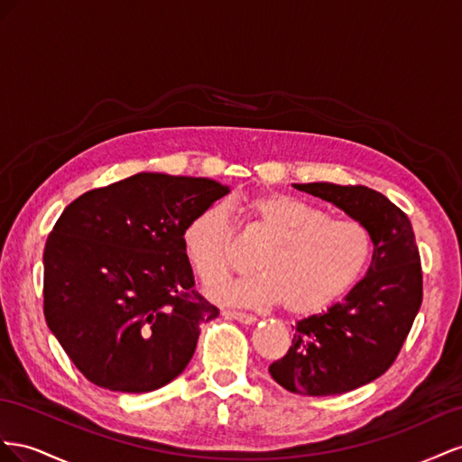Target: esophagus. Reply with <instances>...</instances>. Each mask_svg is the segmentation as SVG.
<instances>
[{"instance_id":"1","label":"esophagus","mask_w":462,"mask_h":462,"mask_svg":"<svg viewBox=\"0 0 462 462\" xmlns=\"http://www.w3.org/2000/svg\"><path fill=\"white\" fill-rule=\"evenodd\" d=\"M222 315H224V318H228V319H236V321L245 323V325H252V323H255V315H252V313L234 311V310H224V311H222Z\"/></svg>"}]
</instances>
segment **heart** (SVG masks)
Returning <instances> with one entry per match:
<instances>
[{
    "mask_svg": "<svg viewBox=\"0 0 462 462\" xmlns=\"http://www.w3.org/2000/svg\"><path fill=\"white\" fill-rule=\"evenodd\" d=\"M249 228L263 242L259 274L217 284L210 294L234 304H274L288 313L310 315L360 279L374 252L364 222L333 218L327 210L282 193H261L244 203ZM191 267L207 284L240 269L238 245L228 210L213 205L193 217L181 232Z\"/></svg>",
    "mask_w": 462,
    "mask_h": 462,
    "instance_id": "heart-1",
    "label": "heart"
}]
</instances>
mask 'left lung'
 Returning a JSON list of instances; mask_svg holds the SVG:
<instances>
[{"mask_svg": "<svg viewBox=\"0 0 462 462\" xmlns=\"http://www.w3.org/2000/svg\"><path fill=\"white\" fill-rule=\"evenodd\" d=\"M294 188L337 205L374 236L364 279L325 313L298 321L292 346L269 365L286 391L328 397L370 383L397 360L421 306V263L411 220L383 193L325 181Z\"/></svg>", "mask_w": 462, "mask_h": 462, "instance_id": "8db88e82", "label": "left lung"}]
</instances>
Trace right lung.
Here are the masks:
<instances>
[{
	"instance_id": "right-lung-1",
	"label": "right lung",
	"mask_w": 462,
	"mask_h": 462,
	"mask_svg": "<svg viewBox=\"0 0 462 462\" xmlns=\"http://www.w3.org/2000/svg\"><path fill=\"white\" fill-rule=\"evenodd\" d=\"M228 191L143 172L65 207L44 247V318L90 383L149 393L186 370L218 308L195 290L181 232Z\"/></svg>"
}]
</instances>
